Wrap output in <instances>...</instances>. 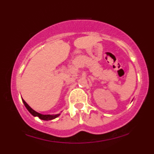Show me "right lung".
Returning a JSON list of instances; mask_svg holds the SVG:
<instances>
[{
	"label": "right lung",
	"mask_w": 154,
	"mask_h": 154,
	"mask_svg": "<svg viewBox=\"0 0 154 154\" xmlns=\"http://www.w3.org/2000/svg\"><path fill=\"white\" fill-rule=\"evenodd\" d=\"M22 101L23 103H24V106H25V107L26 108V109H27L28 111H29V112L30 113L32 116H38L39 118H40V119H43V120H51V119H54L55 118L58 117L60 115V114H55V115H50V114H45V115H44V114H40V113L37 112V111H35V110H33L32 108L29 106V105H28L27 103H26L25 101H24V99H22Z\"/></svg>",
	"instance_id": "right-lung-1"
}]
</instances>
